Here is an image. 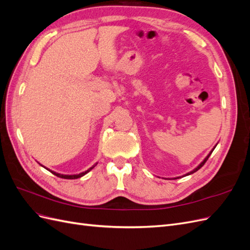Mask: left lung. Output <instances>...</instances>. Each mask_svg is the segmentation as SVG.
Instances as JSON below:
<instances>
[{"label":"left lung","instance_id":"left-lung-1","mask_svg":"<svg viewBox=\"0 0 250 250\" xmlns=\"http://www.w3.org/2000/svg\"><path fill=\"white\" fill-rule=\"evenodd\" d=\"M213 150H214V149H213ZM213 150H211V151H210V153H209V154H208V156H207L206 158H204V161H203V162H202V163H201V164H200V165L198 166V167H197V168H196L195 170H193V171H192L191 173H188V174H192V173H194V172H196V171H198V170H199V169H200V168L202 167V166H203L204 164H206V162H207V161L208 160V157H209V155L211 154V152H213ZM188 174H187V175H188Z\"/></svg>","mask_w":250,"mask_h":250}]
</instances>
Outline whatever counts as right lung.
Instances as JSON below:
<instances>
[{
    "instance_id": "right-lung-1",
    "label": "right lung",
    "mask_w": 250,
    "mask_h": 250,
    "mask_svg": "<svg viewBox=\"0 0 250 250\" xmlns=\"http://www.w3.org/2000/svg\"><path fill=\"white\" fill-rule=\"evenodd\" d=\"M94 167H95V166H94ZM94 167H92L89 170H87V171H85V172H82V173L78 174V175H62V174H59V173L53 172V171H51V173H53V174H54V175H56L57 177H60V178H64V179H76V178H79V177H81V176H83V175H85V174H86L87 172H89L90 170H92ZM49 171H50V170H49Z\"/></svg>"
}]
</instances>
